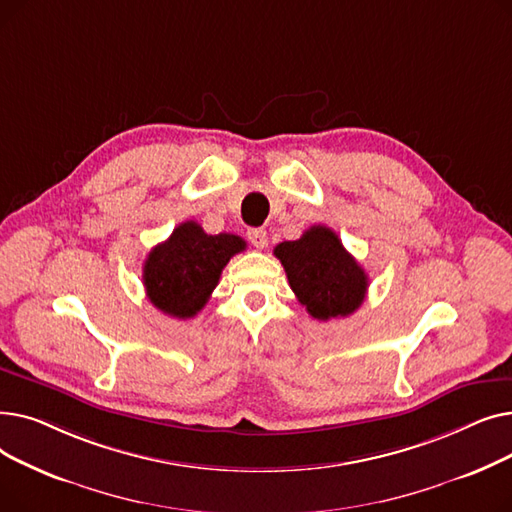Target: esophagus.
<instances>
[{"label":"esophagus","mask_w":512,"mask_h":512,"mask_svg":"<svg viewBox=\"0 0 512 512\" xmlns=\"http://www.w3.org/2000/svg\"><path fill=\"white\" fill-rule=\"evenodd\" d=\"M247 236H249V240L253 242L257 249H265L267 247V232L263 228H249Z\"/></svg>","instance_id":"1"}]
</instances>
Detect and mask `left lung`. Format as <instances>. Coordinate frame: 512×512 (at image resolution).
Returning <instances> with one entry per match:
<instances>
[{"label":"left lung","mask_w":512,"mask_h":512,"mask_svg":"<svg viewBox=\"0 0 512 512\" xmlns=\"http://www.w3.org/2000/svg\"><path fill=\"white\" fill-rule=\"evenodd\" d=\"M274 255L282 261L299 303L315 319L346 317L361 307L367 274L334 230L311 226L299 240L280 242Z\"/></svg>","instance_id":"1"}]
</instances>
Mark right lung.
I'll return each mask as SVG.
<instances>
[{"mask_svg": "<svg viewBox=\"0 0 512 512\" xmlns=\"http://www.w3.org/2000/svg\"><path fill=\"white\" fill-rule=\"evenodd\" d=\"M236 234H207L197 222H182L153 247L143 265L147 299L170 317H195L218 286L230 257L245 251Z\"/></svg>", "mask_w": 512, "mask_h": 512, "instance_id": "obj_1", "label": "right lung"}]
</instances>
